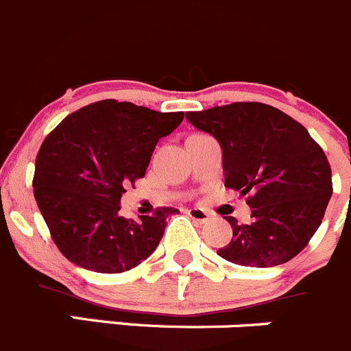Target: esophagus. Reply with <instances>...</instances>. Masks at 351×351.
I'll list each match as a JSON object with an SVG mask.
<instances>
[{"instance_id":"34e87169","label":"esophagus","mask_w":351,"mask_h":351,"mask_svg":"<svg viewBox=\"0 0 351 351\" xmlns=\"http://www.w3.org/2000/svg\"><path fill=\"white\" fill-rule=\"evenodd\" d=\"M187 215L197 223H208L211 220V213L203 208H191V210H187Z\"/></svg>"}]
</instances>
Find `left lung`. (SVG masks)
<instances>
[{"label": "left lung", "instance_id": "obj_1", "mask_svg": "<svg viewBox=\"0 0 351 351\" xmlns=\"http://www.w3.org/2000/svg\"><path fill=\"white\" fill-rule=\"evenodd\" d=\"M223 150L225 187L241 191L252 208L251 223L234 217L232 241L218 249L227 261L252 268L295 258L321 225L332 194L331 167L300 123L261 102H234L186 112Z\"/></svg>", "mask_w": 351, "mask_h": 351}]
</instances>
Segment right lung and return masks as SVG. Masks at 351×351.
I'll return each instance as SVG.
<instances>
[{"instance_id": "right-lung-1", "label": "right lung", "mask_w": 351, "mask_h": 351, "mask_svg": "<svg viewBox=\"0 0 351 351\" xmlns=\"http://www.w3.org/2000/svg\"><path fill=\"white\" fill-rule=\"evenodd\" d=\"M184 112H157L114 99L66 116L43 141L34 196L54 244L68 261L95 273H123L157 249L167 218L160 206L140 220L119 217L121 196L145 177L158 140Z\"/></svg>"}]
</instances>
